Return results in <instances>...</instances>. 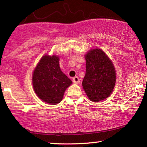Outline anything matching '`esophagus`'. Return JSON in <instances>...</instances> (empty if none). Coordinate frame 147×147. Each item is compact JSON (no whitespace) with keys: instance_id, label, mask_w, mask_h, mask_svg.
<instances>
[{"instance_id":"34e87169","label":"esophagus","mask_w":147,"mask_h":147,"mask_svg":"<svg viewBox=\"0 0 147 147\" xmlns=\"http://www.w3.org/2000/svg\"><path fill=\"white\" fill-rule=\"evenodd\" d=\"M72 82L75 84H79V82H80V79H79V77H77V76H75V77H73V79H72Z\"/></svg>"}]
</instances>
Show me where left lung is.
Segmentation results:
<instances>
[{
	"label": "left lung",
	"mask_w": 147,
	"mask_h": 147,
	"mask_svg": "<svg viewBox=\"0 0 147 147\" xmlns=\"http://www.w3.org/2000/svg\"><path fill=\"white\" fill-rule=\"evenodd\" d=\"M86 75L82 82L84 90L90 101L98 102L109 97L113 90L116 72L110 59L98 48L85 55Z\"/></svg>",
	"instance_id": "left-lung-1"
}]
</instances>
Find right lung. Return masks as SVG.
<instances>
[{
  "label": "right lung",
  "instance_id": "obj_1",
  "mask_svg": "<svg viewBox=\"0 0 147 147\" xmlns=\"http://www.w3.org/2000/svg\"><path fill=\"white\" fill-rule=\"evenodd\" d=\"M59 59L56 55H45L33 72V88L43 102L55 105L63 99L64 92L72 81L61 70Z\"/></svg>",
  "mask_w": 147,
  "mask_h": 147
}]
</instances>
